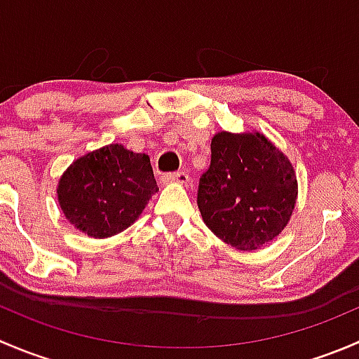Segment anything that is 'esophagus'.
<instances>
[{
  "mask_svg": "<svg viewBox=\"0 0 359 359\" xmlns=\"http://www.w3.org/2000/svg\"><path fill=\"white\" fill-rule=\"evenodd\" d=\"M163 182H177V184H184L186 186L189 182V175L186 172H170L163 175Z\"/></svg>",
  "mask_w": 359,
  "mask_h": 359,
  "instance_id": "esophagus-1",
  "label": "esophagus"
}]
</instances>
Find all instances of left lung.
Instances as JSON below:
<instances>
[{
  "label": "left lung",
  "instance_id": "8db88e82",
  "mask_svg": "<svg viewBox=\"0 0 359 359\" xmlns=\"http://www.w3.org/2000/svg\"><path fill=\"white\" fill-rule=\"evenodd\" d=\"M210 147V166L198 186V206L208 229L238 250L273 241L295 208L292 163L260 133L220 132Z\"/></svg>",
  "mask_w": 359,
  "mask_h": 359
}]
</instances>
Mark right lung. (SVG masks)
<instances>
[{"label": "right lung", "mask_w": 359, "mask_h": 359, "mask_svg": "<svg viewBox=\"0 0 359 359\" xmlns=\"http://www.w3.org/2000/svg\"><path fill=\"white\" fill-rule=\"evenodd\" d=\"M156 191L149 156L111 144L76 159L57 193L74 227L92 238H109L135 222Z\"/></svg>", "instance_id": "1"}]
</instances>
